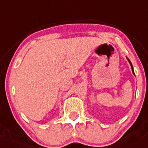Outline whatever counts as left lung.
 Listing matches in <instances>:
<instances>
[{"instance_id":"left-lung-1","label":"left lung","mask_w":148,"mask_h":148,"mask_svg":"<svg viewBox=\"0 0 148 148\" xmlns=\"http://www.w3.org/2000/svg\"><path fill=\"white\" fill-rule=\"evenodd\" d=\"M126 58H127V57H126ZM127 60H128V61H129V64H130V65H131V67H132V73H133V74L134 75H135V74H134V68H133V65H132V62H131V61L130 60H129V59L127 58Z\"/></svg>"}]
</instances>
